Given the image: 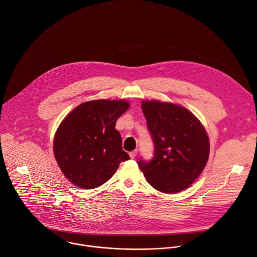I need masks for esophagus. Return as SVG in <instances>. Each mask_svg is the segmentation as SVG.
<instances>
[{
	"label": "esophagus",
	"instance_id": "esophagus-1",
	"mask_svg": "<svg viewBox=\"0 0 257 257\" xmlns=\"http://www.w3.org/2000/svg\"><path fill=\"white\" fill-rule=\"evenodd\" d=\"M129 156H130V158H131V159H134V158L137 156V151H133V152H131V153L129 154Z\"/></svg>",
	"mask_w": 257,
	"mask_h": 257
}]
</instances>
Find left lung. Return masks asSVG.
Segmentation results:
<instances>
[{
    "label": "left lung",
    "mask_w": 257,
    "mask_h": 257,
    "mask_svg": "<svg viewBox=\"0 0 257 257\" xmlns=\"http://www.w3.org/2000/svg\"><path fill=\"white\" fill-rule=\"evenodd\" d=\"M141 107L155 143L154 159L137 162L146 181L164 193L188 188L209 157V138L201 122L184 106L142 100Z\"/></svg>",
    "instance_id": "obj_1"
}]
</instances>
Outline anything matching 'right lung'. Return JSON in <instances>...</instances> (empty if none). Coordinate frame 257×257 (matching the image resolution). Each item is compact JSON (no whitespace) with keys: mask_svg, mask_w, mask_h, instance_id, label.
Listing matches in <instances>:
<instances>
[{"mask_svg":"<svg viewBox=\"0 0 257 257\" xmlns=\"http://www.w3.org/2000/svg\"><path fill=\"white\" fill-rule=\"evenodd\" d=\"M125 99L82 102L59 125L54 155L64 176L75 186L96 188L111 179L130 157L122 149L116 122L129 108Z\"/></svg>","mask_w":257,"mask_h":257,"instance_id":"obj_1","label":"right lung"}]
</instances>
